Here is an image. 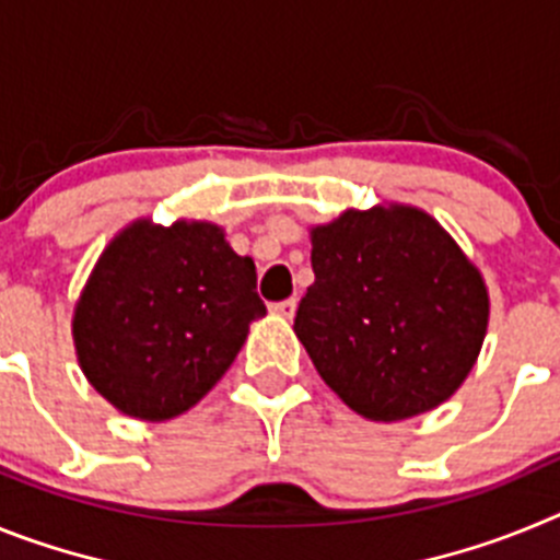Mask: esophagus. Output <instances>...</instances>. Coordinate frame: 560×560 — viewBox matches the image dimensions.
Segmentation results:
<instances>
[{"instance_id": "esophagus-1", "label": "esophagus", "mask_w": 560, "mask_h": 560, "mask_svg": "<svg viewBox=\"0 0 560 560\" xmlns=\"http://www.w3.org/2000/svg\"><path fill=\"white\" fill-rule=\"evenodd\" d=\"M296 311V300L294 296H289V300H280V303H271V314L277 316H285V319H291Z\"/></svg>"}]
</instances>
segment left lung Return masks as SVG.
<instances>
[{
  "label": "left lung",
  "mask_w": 560,
  "mask_h": 560,
  "mask_svg": "<svg viewBox=\"0 0 560 560\" xmlns=\"http://www.w3.org/2000/svg\"><path fill=\"white\" fill-rule=\"evenodd\" d=\"M311 244L294 330L325 384L384 423L452 398L482 348L488 291L448 232L415 207H375L316 226Z\"/></svg>",
  "instance_id": "1"
}]
</instances>
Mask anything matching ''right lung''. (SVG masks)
I'll return each mask as SVG.
<instances>
[{"label": "right lung", "mask_w": 560, "mask_h": 560, "mask_svg": "<svg viewBox=\"0 0 560 560\" xmlns=\"http://www.w3.org/2000/svg\"><path fill=\"white\" fill-rule=\"evenodd\" d=\"M264 314L252 257L235 255L219 226L140 221L101 255L72 334L108 404L167 420L210 393Z\"/></svg>", "instance_id": "1"}]
</instances>
